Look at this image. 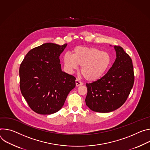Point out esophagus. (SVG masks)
Returning a JSON list of instances; mask_svg holds the SVG:
<instances>
[{
  "instance_id": "esophagus-1",
  "label": "esophagus",
  "mask_w": 150,
  "mask_h": 150,
  "mask_svg": "<svg viewBox=\"0 0 150 150\" xmlns=\"http://www.w3.org/2000/svg\"><path fill=\"white\" fill-rule=\"evenodd\" d=\"M83 84V83L82 82H81L80 81H79L78 79H76V86L77 87V86H80V85H82Z\"/></svg>"
}]
</instances>
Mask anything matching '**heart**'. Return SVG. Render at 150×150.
Wrapping results in <instances>:
<instances>
[{
  "label": "heart",
  "instance_id": "b5f03b06",
  "mask_svg": "<svg viewBox=\"0 0 150 150\" xmlns=\"http://www.w3.org/2000/svg\"><path fill=\"white\" fill-rule=\"evenodd\" d=\"M64 62L70 71L76 70L81 66V73L84 78L90 81H96L107 72L111 62L109 53L101 51L95 47L79 46L75 48L73 55L65 53Z\"/></svg>",
  "mask_w": 150,
  "mask_h": 150
}]
</instances>
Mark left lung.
I'll list each match as a JSON object with an SVG mask.
<instances>
[{
  "label": "left lung",
  "instance_id": "1",
  "mask_svg": "<svg viewBox=\"0 0 150 150\" xmlns=\"http://www.w3.org/2000/svg\"><path fill=\"white\" fill-rule=\"evenodd\" d=\"M116 59L109 71L100 79L86 83V105L92 111L109 112L120 108L134 86L132 61L120 46H114Z\"/></svg>",
  "mask_w": 150,
  "mask_h": 150
}]
</instances>
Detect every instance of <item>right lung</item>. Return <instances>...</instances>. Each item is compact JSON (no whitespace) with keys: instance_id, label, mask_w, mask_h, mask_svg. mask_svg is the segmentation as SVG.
<instances>
[{"instance_id":"obj_1","label":"right lung","mask_w":150,"mask_h":150,"mask_svg":"<svg viewBox=\"0 0 150 150\" xmlns=\"http://www.w3.org/2000/svg\"><path fill=\"white\" fill-rule=\"evenodd\" d=\"M67 45L44 43L30 50L20 65L21 93L36 113L58 111L76 86V78L61 70L59 56Z\"/></svg>"}]
</instances>
